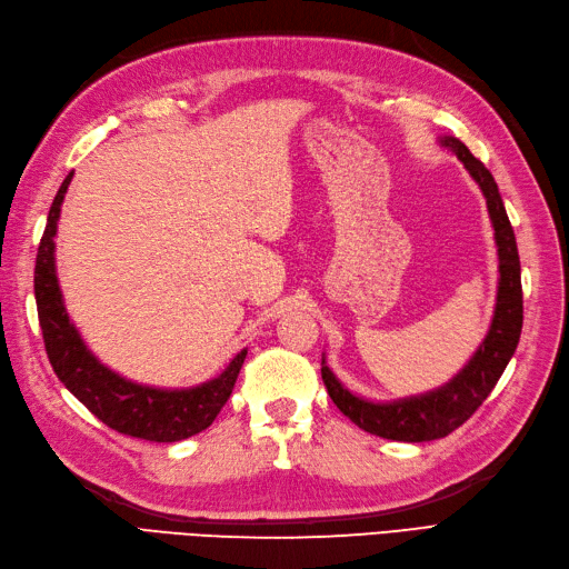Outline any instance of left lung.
<instances>
[{
	"label": "left lung",
	"mask_w": 569,
	"mask_h": 569,
	"mask_svg": "<svg viewBox=\"0 0 569 569\" xmlns=\"http://www.w3.org/2000/svg\"><path fill=\"white\" fill-rule=\"evenodd\" d=\"M440 146H446L462 160L467 172L472 174L479 189H482L489 219L491 226H495V238L499 248V292L495 319H491L487 338L482 340V346H479L472 360L448 385L421 397H409L389 403H375L356 397L336 380V375L328 370V365L321 362V377L328 389V397L333 399L336 407L352 423L368 433L389 440H407V443L446 438L482 407V401L491 395V389H495L499 377L507 370L513 350L519 346L523 326L521 260L499 187L495 178H491V172L482 166V160H477L458 138H440Z\"/></svg>",
	"instance_id": "left-lung-1"
}]
</instances>
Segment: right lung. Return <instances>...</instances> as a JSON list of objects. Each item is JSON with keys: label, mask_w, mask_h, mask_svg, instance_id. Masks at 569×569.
Listing matches in <instances>:
<instances>
[{"label": "right lung", "mask_w": 569, "mask_h": 569, "mask_svg": "<svg viewBox=\"0 0 569 569\" xmlns=\"http://www.w3.org/2000/svg\"><path fill=\"white\" fill-rule=\"evenodd\" d=\"M72 172L62 180L48 223L38 246L33 292L48 360L58 380L90 409L99 421L123 436L174 443L204 431L229 401L248 350H241L219 377L192 389H156L123 380L99 362L70 323L56 277V231L60 204L66 199Z\"/></svg>", "instance_id": "obj_1"}]
</instances>
